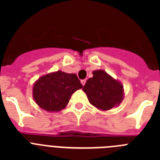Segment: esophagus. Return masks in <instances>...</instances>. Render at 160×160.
I'll return each mask as SVG.
<instances>
[{
    "label": "esophagus",
    "mask_w": 160,
    "mask_h": 160,
    "mask_svg": "<svg viewBox=\"0 0 160 160\" xmlns=\"http://www.w3.org/2000/svg\"><path fill=\"white\" fill-rule=\"evenodd\" d=\"M86 82H87V80L86 79H83V80H81V83L82 84V86H84L85 84H86Z\"/></svg>",
    "instance_id": "obj_1"
}]
</instances>
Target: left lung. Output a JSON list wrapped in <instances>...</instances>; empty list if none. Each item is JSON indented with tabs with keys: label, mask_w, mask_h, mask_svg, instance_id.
Returning a JSON list of instances; mask_svg holds the SVG:
<instances>
[{
	"label": "left lung",
	"mask_w": 160,
	"mask_h": 160,
	"mask_svg": "<svg viewBox=\"0 0 160 160\" xmlns=\"http://www.w3.org/2000/svg\"><path fill=\"white\" fill-rule=\"evenodd\" d=\"M82 88L90 104L103 111L119 106L124 98L122 83L103 70H94Z\"/></svg>",
	"instance_id": "obj_1"
}]
</instances>
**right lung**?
<instances>
[{"label":"right lung","mask_w":160,"mask_h":160,"mask_svg":"<svg viewBox=\"0 0 160 160\" xmlns=\"http://www.w3.org/2000/svg\"><path fill=\"white\" fill-rule=\"evenodd\" d=\"M82 87L75 73L50 72L33 83L32 98L44 111L58 112L66 108L72 94Z\"/></svg>","instance_id":"obj_1"}]
</instances>
